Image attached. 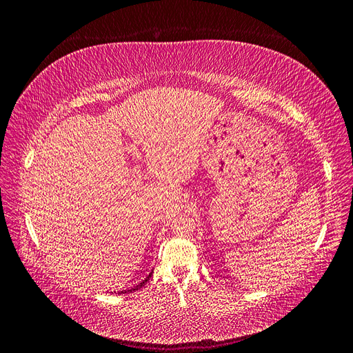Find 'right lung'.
Wrapping results in <instances>:
<instances>
[{
    "label": "right lung",
    "instance_id": "1",
    "mask_svg": "<svg viewBox=\"0 0 353 353\" xmlns=\"http://www.w3.org/2000/svg\"><path fill=\"white\" fill-rule=\"evenodd\" d=\"M148 279H150V275H148V276H147V279H145V280H144V281H141V283H140V284H138V285H135V287H132V288H130V290H125V293H126V292H128V293H132V292H135V290H138V288H141V287H143V285H144V284H145V283H147V280H148ZM121 293H123V292H121Z\"/></svg>",
    "mask_w": 353,
    "mask_h": 353
}]
</instances>
